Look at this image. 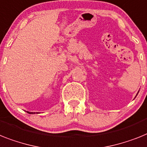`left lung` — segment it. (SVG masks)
<instances>
[{
  "mask_svg": "<svg viewBox=\"0 0 147 147\" xmlns=\"http://www.w3.org/2000/svg\"><path fill=\"white\" fill-rule=\"evenodd\" d=\"M137 95H138V94H137Z\"/></svg>",
  "mask_w": 147,
  "mask_h": 147,
  "instance_id": "8db88e82",
  "label": "left lung"
}]
</instances>
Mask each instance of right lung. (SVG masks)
<instances>
[{"label":"right lung","mask_w":147,"mask_h":147,"mask_svg":"<svg viewBox=\"0 0 147 147\" xmlns=\"http://www.w3.org/2000/svg\"><path fill=\"white\" fill-rule=\"evenodd\" d=\"M28 113H30V114H34V113H33V112H28V111H27Z\"/></svg>","instance_id":"right-lung-1"}]
</instances>
